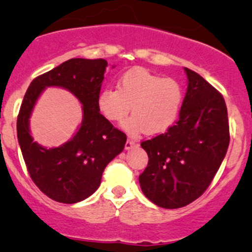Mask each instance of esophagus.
Returning a JSON list of instances; mask_svg holds the SVG:
<instances>
[{
  "instance_id": "34e87169",
  "label": "esophagus",
  "mask_w": 252,
  "mask_h": 252,
  "mask_svg": "<svg viewBox=\"0 0 252 252\" xmlns=\"http://www.w3.org/2000/svg\"><path fill=\"white\" fill-rule=\"evenodd\" d=\"M136 144V142L134 140H130V138H128V140H126V150H129V149H131L132 147H134Z\"/></svg>"
}]
</instances>
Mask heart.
<instances>
[{
	"instance_id": "1",
	"label": "heart",
	"mask_w": 252,
	"mask_h": 252,
	"mask_svg": "<svg viewBox=\"0 0 252 252\" xmlns=\"http://www.w3.org/2000/svg\"><path fill=\"white\" fill-rule=\"evenodd\" d=\"M184 92L176 80L150 73L146 70H132L118 80L117 89L105 88L99 92L97 106L100 114L112 122H121L129 135L160 134L175 123L180 112Z\"/></svg>"
}]
</instances>
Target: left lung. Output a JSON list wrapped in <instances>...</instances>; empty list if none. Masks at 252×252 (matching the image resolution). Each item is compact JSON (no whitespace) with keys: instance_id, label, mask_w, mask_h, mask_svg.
<instances>
[{"instance_id":"obj_1","label":"left lung","mask_w":252,"mask_h":252,"mask_svg":"<svg viewBox=\"0 0 252 252\" xmlns=\"http://www.w3.org/2000/svg\"><path fill=\"white\" fill-rule=\"evenodd\" d=\"M187 91L179 120L164 134L143 141L148 166L140 175L143 194L163 209L198 199L215 178L230 143L224 98L201 76L185 67Z\"/></svg>"}]
</instances>
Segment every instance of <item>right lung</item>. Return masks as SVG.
<instances>
[{"label": "right lung", "instance_id": "right-lung-1", "mask_svg": "<svg viewBox=\"0 0 252 252\" xmlns=\"http://www.w3.org/2000/svg\"><path fill=\"white\" fill-rule=\"evenodd\" d=\"M108 63L104 59L74 58L36 77L26 92L19 116L17 140L32 180L48 198L74 204L96 192L112 158L122 153L126 136L99 112L97 98ZM70 91L83 106V120L70 141L56 149L33 142L29 118L46 87Z\"/></svg>", "mask_w": 252, "mask_h": 252}]
</instances>
